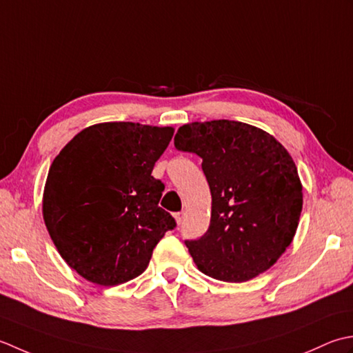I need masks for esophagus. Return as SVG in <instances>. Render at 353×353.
<instances>
[{"instance_id":"esophagus-1","label":"esophagus","mask_w":353,"mask_h":353,"mask_svg":"<svg viewBox=\"0 0 353 353\" xmlns=\"http://www.w3.org/2000/svg\"><path fill=\"white\" fill-rule=\"evenodd\" d=\"M174 216H175L176 224H183V221H184V218H185V213H184V212H178V213L174 214Z\"/></svg>"}]
</instances>
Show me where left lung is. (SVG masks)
<instances>
[{
	"label": "left lung",
	"mask_w": 353,
	"mask_h": 353,
	"mask_svg": "<svg viewBox=\"0 0 353 353\" xmlns=\"http://www.w3.org/2000/svg\"><path fill=\"white\" fill-rule=\"evenodd\" d=\"M174 141L203 158L210 185V227L185 241L198 270L234 283L270 270L292 242L303 207L290 152L263 129L234 120L183 125Z\"/></svg>",
	"instance_id": "8db88e82"
}]
</instances>
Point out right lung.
<instances>
[{"instance_id": "1", "label": "right lung", "mask_w": 353, "mask_h": 353, "mask_svg": "<svg viewBox=\"0 0 353 353\" xmlns=\"http://www.w3.org/2000/svg\"><path fill=\"white\" fill-rule=\"evenodd\" d=\"M175 129L132 121L85 128L48 170L42 216L61 257L102 286L139 277L152 251L176 224L158 207L164 184L155 161Z\"/></svg>"}]
</instances>
